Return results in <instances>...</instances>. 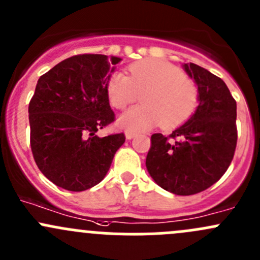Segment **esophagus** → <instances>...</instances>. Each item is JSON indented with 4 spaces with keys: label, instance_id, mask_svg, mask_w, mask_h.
Listing matches in <instances>:
<instances>
[{
    "label": "esophagus",
    "instance_id": "1",
    "mask_svg": "<svg viewBox=\"0 0 260 260\" xmlns=\"http://www.w3.org/2000/svg\"><path fill=\"white\" fill-rule=\"evenodd\" d=\"M136 136H137V133L132 132V131H127V132H125V138H127V140H132Z\"/></svg>",
    "mask_w": 260,
    "mask_h": 260
}]
</instances>
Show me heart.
Here are the masks:
<instances>
[{"label": "heart", "mask_w": 260, "mask_h": 260, "mask_svg": "<svg viewBox=\"0 0 260 260\" xmlns=\"http://www.w3.org/2000/svg\"><path fill=\"white\" fill-rule=\"evenodd\" d=\"M129 77L117 72L107 83V93L115 108H125L141 94L143 104L118 118L122 128L145 131L153 125L172 127L187 119L198 104L195 83L170 62L145 60L128 68Z\"/></svg>", "instance_id": "obj_1"}]
</instances>
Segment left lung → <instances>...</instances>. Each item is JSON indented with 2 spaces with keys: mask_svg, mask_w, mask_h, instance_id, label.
I'll list each match as a JSON object with an SVG mask.
<instances>
[{
  "mask_svg": "<svg viewBox=\"0 0 260 260\" xmlns=\"http://www.w3.org/2000/svg\"><path fill=\"white\" fill-rule=\"evenodd\" d=\"M198 86L195 113L169 137L154 133L146 167L154 182L175 195H193L225 174L237 147V102L209 70L182 64Z\"/></svg>",
  "mask_w": 260,
  "mask_h": 260,
  "instance_id": "8db88e82",
  "label": "left lung"
}]
</instances>
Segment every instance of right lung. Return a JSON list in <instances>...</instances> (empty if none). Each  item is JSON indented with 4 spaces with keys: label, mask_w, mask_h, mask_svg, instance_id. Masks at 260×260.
Returning a JSON list of instances; mask_svg holds the SVG:
<instances>
[{
    "label": "right lung",
    "mask_w": 260,
    "mask_h": 260,
    "mask_svg": "<svg viewBox=\"0 0 260 260\" xmlns=\"http://www.w3.org/2000/svg\"><path fill=\"white\" fill-rule=\"evenodd\" d=\"M120 57L75 55L41 75L28 104L31 151L46 179L84 191L106 177L123 133L99 137L114 120L107 83Z\"/></svg>",
    "instance_id": "obj_1"
}]
</instances>
